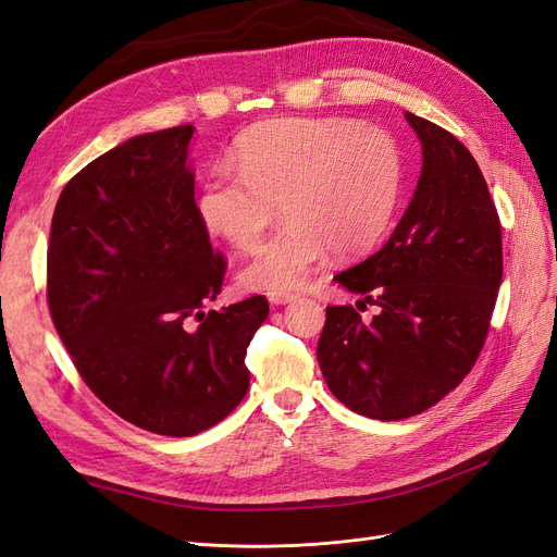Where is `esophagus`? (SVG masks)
I'll return each instance as SVG.
<instances>
[{
	"instance_id": "1",
	"label": "esophagus",
	"mask_w": 557,
	"mask_h": 557,
	"mask_svg": "<svg viewBox=\"0 0 557 557\" xmlns=\"http://www.w3.org/2000/svg\"><path fill=\"white\" fill-rule=\"evenodd\" d=\"M295 299H297V295H293V293H272V295H269V301H272V305H276V307L290 305V301H295Z\"/></svg>"
}]
</instances>
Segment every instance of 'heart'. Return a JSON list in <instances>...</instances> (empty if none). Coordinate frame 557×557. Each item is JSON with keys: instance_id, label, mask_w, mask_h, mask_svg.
<instances>
[{"instance_id": "1", "label": "heart", "mask_w": 557, "mask_h": 557, "mask_svg": "<svg viewBox=\"0 0 557 557\" xmlns=\"http://www.w3.org/2000/svg\"><path fill=\"white\" fill-rule=\"evenodd\" d=\"M232 170H213L197 215L213 237L248 250L283 207L285 223L242 269L248 290L301 288L330 250L356 258L383 237L399 205L401 148L393 134L350 117H278L250 127Z\"/></svg>"}]
</instances>
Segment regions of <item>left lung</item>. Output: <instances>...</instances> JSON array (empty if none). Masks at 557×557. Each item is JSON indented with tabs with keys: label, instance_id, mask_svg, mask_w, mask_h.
Here are the masks:
<instances>
[{
	"label": "left lung",
	"instance_id": "left-lung-1",
	"mask_svg": "<svg viewBox=\"0 0 557 557\" xmlns=\"http://www.w3.org/2000/svg\"><path fill=\"white\" fill-rule=\"evenodd\" d=\"M407 115L423 166L401 221L381 250L336 274L360 305L327 307L318 364L332 395L376 420L423 413L474 367L502 283V227L465 144Z\"/></svg>",
	"mask_w": 557,
	"mask_h": 557
}]
</instances>
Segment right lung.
<instances>
[{
  "label": "right lung",
  "mask_w": 557,
  "mask_h": 557,
  "mask_svg": "<svg viewBox=\"0 0 557 557\" xmlns=\"http://www.w3.org/2000/svg\"><path fill=\"white\" fill-rule=\"evenodd\" d=\"M193 125L132 137L64 185L50 223L48 309L90 391L164 436L213 428L248 391L262 295L221 311L225 258L195 205Z\"/></svg>",
  "instance_id": "1"
}]
</instances>
